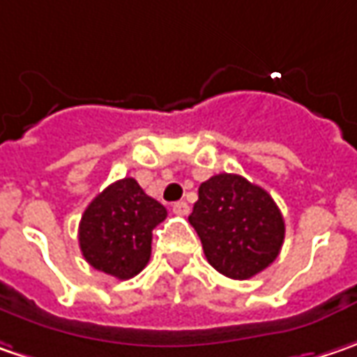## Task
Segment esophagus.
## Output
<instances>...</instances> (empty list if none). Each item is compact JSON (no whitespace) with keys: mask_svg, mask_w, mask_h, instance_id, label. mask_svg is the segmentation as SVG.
Segmentation results:
<instances>
[{"mask_svg":"<svg viewBox=\"0 0 357 357\" xmlns=\"http://www.w3.org/2000/svg\"><path fill=\"white\" fill-rule=\"evenodd\" d=\"M172 209H174L176 215H188V213H190V206H188L185 202H176Z\"/></svg>","mask_w":357,"mask_h":357,"instance_id":"1","label":"esophagus"}]
</instances>
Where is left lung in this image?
Segmentation results:
<instances>
[{"label": "left lung", "mask_w": 357, "mask_h": 357, "mask_svg": "<svg viewBox=\"0 0 357 357\" xmlns=\"http://www.w3.org/2000/svg\"><path fill=\"white\" fill-rule=\"evenodd\" d=\"M209 266L248 280L278 257L286 225L271 195L236 174H218L197 190L190 215Z\"/></svg>", "instance_id": "obj_1"}]
</instances>
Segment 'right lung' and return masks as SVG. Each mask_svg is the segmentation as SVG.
Returning <instances> with one entry per match:
<instances>
[{
  "label": "right lung",
  "instance_id": "right-lung-1",
  "mask_svg": "<svg viewBox=\"0 0 357 357\" xmlns=\"http://www.w3.org/2000/svg\"><path fill=\"white\" fill-rule=\"evenodd\" d=\"M165 215L167 209L149 197L135 179H119L96 195L84 211L79 250L91 268L117 280H130L148 266L151 229Z\"/></svg>",
  "mask_w": 357,
  "mask_h": 357
}]
</instances>
